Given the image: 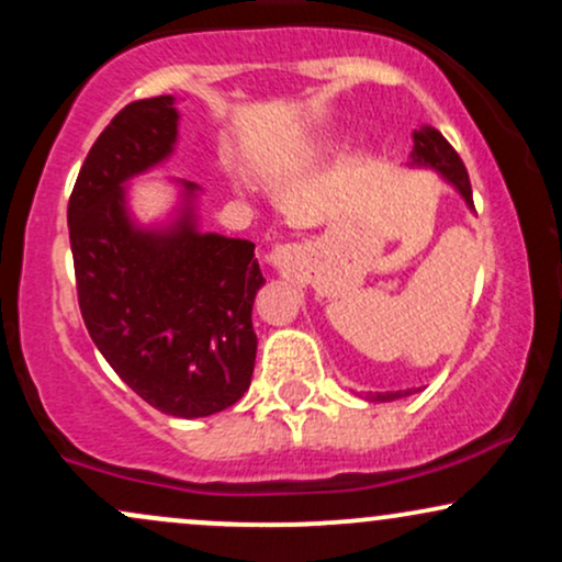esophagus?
<instances>
[{
  "label": "esophagus",
  "mask_w": 562,
  "mask_h": 562,
  "mask_svg": "<svg viewBox=\"0 0 562 562\" xmlns=\"http://www.w3.org/2000/svg\"><path fill=\"white\" fill-rule=\"evenodd\" d=\"M282 254H285V248H280V245H277L269 259H272V263H282Z\"/></svg>",
  "instance_id": "1"
}]
</instances>
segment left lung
<instances>
[{
	"label": "left lung",
	"mask_w": 562,
	"mask_h": 562,
	"mask_svg": "<svg viewBox=\"0 0 562 562\" xmlns=\"http://www.w3.org/2000/svg\"><path fill=\"white\" fill-rule=\"evenodd\" d=\"M412 137H415V147H412V156H409L412 160L406 166L438 171L457 192H460L462 200L468 203V209L475 211L473 190H470L465 164H462L460 156H457L454 147L443 139V134L434 126H420ZM409 393L412 391H391V393H378V396L372 398H375V402H396V398L409 396Z\"/></svg>",
	"instance_id": "obj_1"
}]
</instances>
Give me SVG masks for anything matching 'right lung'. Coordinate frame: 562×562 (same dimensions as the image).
<instances>
[{
	"mask_svg": "<svg viewBox=\"0 0 562 562\" xmlns=\"http://www.w3.org/2000/svg\"><path fill=\"white\" fill-rule=\"evenodd\" d=\"M171 94L126 105L83 160L68 200L83 325L115 375L171 417H209L240 402L254 378L250 312L263 285L250 240L200 232V187L173 179L169 222L139 224L128 182L171 158Z\"/></svg>",
	"mask_w": 562,
	"mask_h": 562,
	"instance_id": "obj_1",
	"label": "right lung"
}]
</instances>
